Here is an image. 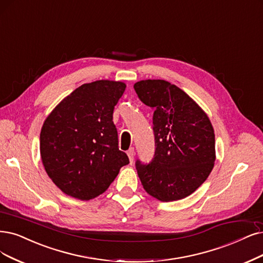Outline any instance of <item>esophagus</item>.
<instances>
[{
  "label": "esophagus",
  "instance_id": "1",
  "mask_svg": "<svg viewBox=\"0 0 263 263\" xmlns=\"http://www.w3.org/2000/svg\"><path fill=\"white\" fill-rule=\"evenodd\" d=\"M126 154H128V157H129V160L131 163H133V160H134V156H135V152H134V148L131 147L128 152H126Z\"/></svg>",
  "mask_w": 263,
  "mask_h": 263
}]
</instances>
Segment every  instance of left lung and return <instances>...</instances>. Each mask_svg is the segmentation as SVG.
<instances>
[{
  "instance_id": "obj_1",
  "label": "left lung",
  "mask_w": 263,
  "mask_h": 263,
  "mask_svg": "<svg viewBox=\"0 0 263 263\" xmlns=\"http://www.w3.org/2000/svg\"><path fill=\"white\" fill-rule=\"evenodd\" d=\"M134 90L154 109V158L147 164L135 162L142 185L161 201L185 198L207 180L215 164V131L208 116L168 81L142 80Z\"/></svg>"
}]
</instances>
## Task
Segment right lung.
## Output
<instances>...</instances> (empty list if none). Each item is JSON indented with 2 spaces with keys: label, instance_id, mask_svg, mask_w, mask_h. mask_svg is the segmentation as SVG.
<instances>
[{
  "label": "right lung",
  "instance_id": "add662e5",
  "mask_svg": "<svg viewBox=\"0 0 263 263\" xmlns=\"http://www.w3.org/2000/svg\"><path fill=\"white\" fill-rule=\"evenodd\" d=\"M125 90L99 80L76 89L47 116L40 134L44 169L62 192L81 200L103 194L129 158L118 147L112 112Z\"/></svg>",
  "mask_w": 263,
  "mask_h": 263
}]
</instances>
